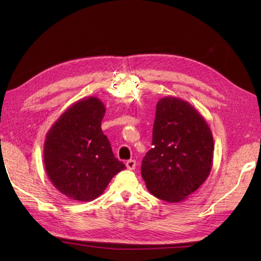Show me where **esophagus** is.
I'll list each match as a JSON object with an SVG mask.
<instances>
[{
  "label": "esophagus",
  "mask_w": 261,
  "mask_h": 261,
  "mask_svg": "<svg viewBox=\"0 0 261 261\" xmlns=\"http://www.w3.org/2000/svg\"><path fill=\"white\" fill-rule=\"evenodd\" d=\"M125 166H126V168H127V169L134 170V169L136 168V160H132V159L127 160L126 164H125Z\"/></svg>",
  "instance_id": "34e87169"
}]
</instances>
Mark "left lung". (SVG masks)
<instances>
[{
	"label": "left lung",
	"instance_id": "obj_1",
	"mask_svg": "<svg viewBox=\"0 0 261 261\" xmlns=\"http://www.w3.org/2000/svg\"><path fill=\"white\" fill-rule=\"evenodd\" d=\"M213 150L212 131L192 104L175 96L160 98L152 148L141 164L148 191L168 203L185 201L208 177Z\"/></svg>",
	"mask_w": 261,
	"mask_h": 261
}]
</instances>
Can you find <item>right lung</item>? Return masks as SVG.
<instances>
[{"instance_id":"1","label":"right lung","mask_w":261,"mask_h":261,"mask_svg":"<svg viewBox=\"0 0 261 261\" xmlns=\"http://www.w3.org/2000/svg\"><path fill=\"white\" fill-rule=\"evenodd\" d=\"M105 107L95 96L71 104L47 132L46 173L57 190L74 201L97 198L125 166L113 154L101 123Z\"/></svg>"}]
</instances>
